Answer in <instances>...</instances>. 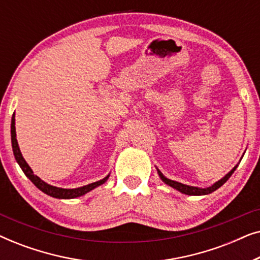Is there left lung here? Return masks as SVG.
<instances>
[{"mask_svg":"<svg viewBox=\"0 0 260 260\" xmlns=\"http://www.w3.org/2000/svg\"><path fill=\"white\" fill-rule=\"evenodd\" d=\"M240 161H241V159H240ZM237 167H238V165L234 166V168L231 170V172L227 173L226 175L222 177V179H220L219 181H216L215 183H213L211 187H207V188L188 186V184H183V183L177 182V181L167 179V177L163 175L161 172H159L158 168H156V169H157V174H158L159 179H161L163 182H165L166 184H168V186H170L172 188H174V189L181 191V193H182V194H186V195H208V194L213 193V191H215L216 189H218V188L221 187L222 184L225 183L226 181L230 179L231 175H232V174L234 173V170L237 169Z\"/></svg>","mask_w":260,"mask_h":260,"instance_id":"1","label":"left lung"}]
</instances>
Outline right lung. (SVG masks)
<instances>
[{
    "mask_svg": "<svg viewBox=\"0 0 260 260\" xmlns=\"http://www.w3.org/2000/svg\"><path fill=\"white\" fill-rule=\"evenodd\" d=\"M10 134H12L13 152H14V156H15L16 162L19 163L20 168L22 169L24 175H26L28 179H29L31 182L34 183L35 187L39 188V189H40L41 191H44L45 194L49 195V197L55 198V199H74V198L83 197V195L88 193V191H91L92 189H94V188L102 186V184L105 183L109 179L110 174H109V175H106L104 179L97 181V182L86 184V186H83V187L72 188V189H67V188H60V187L52 186V184H48L47 182H45V181H42L39 176L34 175L33 170H31L30 167L28 166L26 159L23 158L22 154H21V150L19 148V143H17V140H16L15 113H14L13 117H12V124H10Z\"/></svg>",
    "mask_w": 260,
    "mask_h": 260,
    "instance_id": "obj_1",
    "label": "right lung"
}]
</instances>
